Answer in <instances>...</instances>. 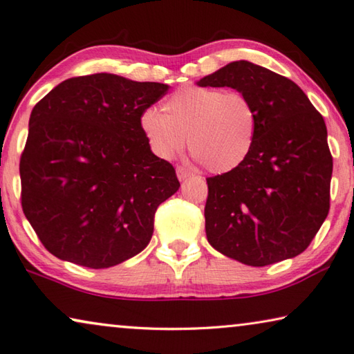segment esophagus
<instances>
[{"mask_svg": "<svg viewBox=\"0 0 354 354\" xmlns=\"http://www.w3.org/2000/svg\"><path fill=\"white\" fill-rule=\"evenodd\" d=\"M192 176V172L189 169L183 168V166H177V177L178 180H186L188 177Z\"/></svg>", "mask_w": 354, "mask_h": 354, "instance_id": "34e87169", "label": "esophagus"}]
</instances>
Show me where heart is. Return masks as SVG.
<instances>
[{
    "label": "heart",
    "mask_w": 354,
    "mask_h": 354,
    "mask_svg": "<svg viewBox=\"0 0 354 354\" xmlns=\"http://www.w3.org/2000/svg\"><path fill=\"white\" fill-rule=\"evenodd\" d=\"M257 123L246 95L197 84H186L166 98L163 114L148 108L140 115V129L158 158L178 154L188 136L192 154L216 174L243 165L256 143Z\"/></svg>",
    "instance_id": "b5f03b06"
}]
</instances>
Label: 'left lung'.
Wrapping results in <instances>:
<instances>
[{"label": "left lung", "instance_id": "obj_1", "mask_svg": "<svg viewBox=\"0 0 354 354\" xmlns=\"http://www.w3.org/2000/svg\"><path fill=\"white\" fill-rule=\"evenodd\" d=\"M197 84L236 89L251 100L259 120L243 165L206 178L208 242L250 266L299 256L330 211L333 157L322 115L295 82L245 59Z\"/></svg>", "mask_w": 354, "mask_h": 354}]
</instances>
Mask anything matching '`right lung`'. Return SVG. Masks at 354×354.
I'll return each instance as SVG.
<instances>
[{"label":"right lung","instance_id":"obj_1","mask_svg":"<svg viewBox=\"0 0 354 354\" xmlns=\"http://www.w3.org/2000/svg\"><path fill=\"white\" fill-rule=\"evenodd\" d=\"M169 86L114 73L73 77L39 100L19 160L26 218L50 254L109 268L138 254L180 183L140 115Z\"/></svg>","mask_w":354,"mask_h":354}]
</instances>
